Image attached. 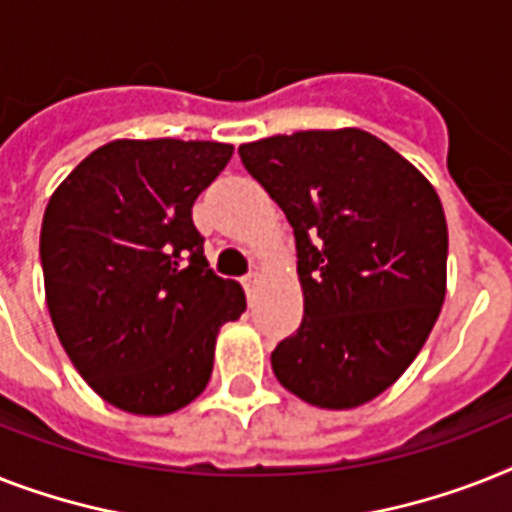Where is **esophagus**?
Here are the masks:
<instances>
[{
    "instance_id": "1",
    "label": "esophagus",
    "mask_w": 512,
    "mask_h": 512,
    "mask_svg": "<svg viewBox=\"0 0 512 512\" xmlns=\"http://www.w3.org/2000/svg\"><path fill=\"white\" fill-rule=\"evenodd\" d=\"M244 289H247V294H255L257 284H260V273H247V276L242 278Z\"/></svg>"
}]
</instances>
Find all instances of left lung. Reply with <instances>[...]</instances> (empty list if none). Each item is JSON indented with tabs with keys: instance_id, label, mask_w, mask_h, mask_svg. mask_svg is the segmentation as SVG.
<instances>
[{
	"instance_id": "8db88e82",
	"label": "left lung",
	"mask_w": 512,
	"mask_h": 512,
	"mask_svg": "<svg viewBox=\"0 0 512 512\" xmlns=\"http://www.w3.org/2000/svg\"><path fill=\"white\" fill-rule=\"evenodd\" d=\"M297 242L305 315L270 355L299 400L347 410L389 389L444 302L447 220L434 186L360 128L239 147Z\"/></svg>"
}]
</instances>
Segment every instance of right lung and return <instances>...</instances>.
<instances>
[{
    "label": "right lung",
    "mask_w": 512,
    "mask_h": 512,
    "mask_svg": "<svg viewBox=\"0 0 512 512\" xmlns=\"http://www.w3.org/2000/svg\"><path fill=\"white\" fill-rule=\"evenodd\" d=\"M218 141H110L52 194L41 223L47 307L83 381L110 405L165 415L210 381L218 328L247 307L207 265L191 207L226 168Z\"/></svg>",
    "instance_id": "obj_1"
}]
</instances>
